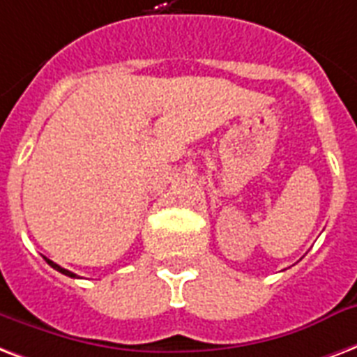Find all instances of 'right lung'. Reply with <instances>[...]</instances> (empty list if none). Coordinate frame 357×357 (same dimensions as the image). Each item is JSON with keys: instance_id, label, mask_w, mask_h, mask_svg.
Here are the masks:
<instances>
[{"instance_id": "right-lung-1", "label": "right lung", "mask_w": 357, "mask_h": 357, "mask_svg": "<svg viewBox=\"0 0 357 357\" xmlns=\"http://www.w3.org/2000/svg\"><path fill=\"white\" fill-rule=\"evenodd\" d=\"M44 261L48 262L50 266L54 268V270H57V272H61V273H65V275H68V278H76V273H73V272H68V270H65V268H61L59 264H55L54 261H50V259H46V257H44Z\"/></svg>"}]
</instances>
